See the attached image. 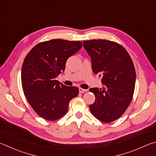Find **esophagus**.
I'll return each instance as SVG.
<instances>
[{
  "label": "esophagus",
  "mask_w": 156,
  "mask_h": 156,
  "mask_svg": "<svg viewBox=\"0 0 156 156\" xmlns=\"http://www.w3.org/2000/svg\"><path fill=\"white\" fill-rule=\"evenodd\" d=\"M86 91H87V89H82V88H80V89H79V92H80V93H85Z\"/></svg>",
  "instance_id": "esophagus-1"
}]
</instances>
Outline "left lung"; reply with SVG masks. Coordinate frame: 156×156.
I'll list each match as a JSON object with an SVG mask.
<instances>
[{
	"instance_id": "obj_1",
	"label": "left lung",
	"mask_w": 156,
	"mask_h": 156,
	"mask_svg": "<svg viewBox=\"0 0 156 156\" xmlns=\"http://www.w3.org/2000/svg\"><path fill=\"white\" fill-rule=\"evenodd\" d=\"M83 46L91 58L93 73L102 74L104 85L100 89H90L95 96L90 110L98 119L110 123L121 117L132 100L136 83L134 63L127 50L115 41L93 39L84 41Z\"/></svg>"
}]
</instances>
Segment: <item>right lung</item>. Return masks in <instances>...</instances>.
<instances>
[{
	"mask_svg": "<svg viewBox=\"0 0 156 156\" xmlns=\"http://www.w3.org/2000/svg\"><path fill=\"white\" fill-rule=\"evenodd\" d=\"M80 41L51 39L34 46L22 67V89L30 106L44 119L55 121L68 110L70 100L78 95L76 87H67L55 78L64 72L67 58L80 50Z\"/></svg>",
	"mask_w": 156,
	"mask_h": 156,
	"instance_id": "right-lung-1",
	"label": "right lung"
}]
</instances>
